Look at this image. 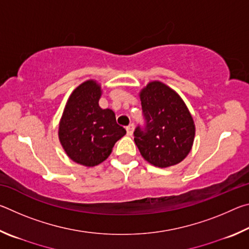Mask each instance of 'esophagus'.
<instances>
[{
    "instance_id": "obj_1",
    "label": "esophagus",
    "mask_w": 249,
    "mask_h": 249,
    "mask_svg": "<svg viewBox=\"0 0 249 249\" xmlns=\"http://www.w3.org/2000/svg\"><path fill=\"white\" fill-rule=\"evenodd\" d=\"M134 127H135V126H134V124H133V123H132V124H129V125L127 126V127H126V132H127V135H128V136H132V135H133Z\"/></svg>"
}]
</instances>
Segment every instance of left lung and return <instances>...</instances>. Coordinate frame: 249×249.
Returning a JSON list of instances; mask_svg holds the SVG:
<instances>
[{"label":"left lung","instance_id":"8db88e82","mask_svg":"<svg viewBox=\"0 0 249 249\" xmlns=\"http://www.w3.org/2000/svg\"><path fill=\"white\" fill-rule=\"evenodd\" d=\"M144 125H138L134 141L151 165H177L190 153L196 127L180 96L161 82H150L141 92Z\"/></svg>","mask_w":249,"mask_h":249}]
</instances>
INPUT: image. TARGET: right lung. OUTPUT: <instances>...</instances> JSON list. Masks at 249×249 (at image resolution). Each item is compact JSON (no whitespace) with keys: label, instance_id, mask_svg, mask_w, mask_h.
Segmentation results:
<instances>
[{"label":"right lung","instance_id":"1","mask_svg":"<svg viewBox=\"0 0 249 249\" xmlns=\"http://www.w3.org/2000/svg\"><path fill=\"white\" fill-rule=\"evenodd\" d=\"M101 87L92 80L75 89L59 124V140L67 155L80 165L93 167L107 159L126 134L112 109L99 107Z\"/></svg>","mask_w":249,"mask_h":249}]
</instances>
